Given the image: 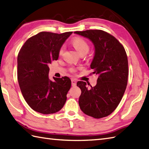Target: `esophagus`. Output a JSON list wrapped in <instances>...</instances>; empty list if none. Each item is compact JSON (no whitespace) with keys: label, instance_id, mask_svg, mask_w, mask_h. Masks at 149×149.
I'll use <instances>...</instances> for the list:
<instances>
[{"label":"esophagus","instance_id":"obj_1","mask_svg":"<svg viewBox=\"0 0 149 149\" xmlns=\"http://www.w3.org/2000/svg\"><path fill=\"white\" fill-rule=\"evenodd\" d=\"M71 84L72 87H74V86L77 85V80L75 79H72L71 80Z\"/></svg>","mask_w":149,"mask_h":149}]
</instances>
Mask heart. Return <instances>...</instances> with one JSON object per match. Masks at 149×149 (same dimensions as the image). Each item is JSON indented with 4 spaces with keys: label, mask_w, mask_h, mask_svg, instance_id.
<instances>
[{
    "label": "heart",
    "mask_w": 149,
    "mask_h": 149,
    "mask_svg": "<svg viewBox=\"0 0 149 149\" xmlns=\"http://www.w3.org/2000/svg\"><path fill=\"white\" fill-rule=\"evenodd\" d=\"M71 44L80 55L87 54L89 51V48H90L87 42L80 38H76L72 39L71 41ZM63 48H61L58 52L59 55H62L63 54ZM71 71H73V69H71Z\"/></svg>",
    "instance_id": "heart-1"
}]
</instances>
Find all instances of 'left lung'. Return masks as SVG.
<instances>
[{
  "label": "left lung",
  "mask_w": 149,
  "mask_h": 149,
  "mask_svg": "<svg viewBox=\"0 0 149 149\" xmlns=\"http://www.w3.org/2000/svg\"><path fill=\"white\" fill-rule=\"evenodd\" d=\"M74 33L93 42L95 54L91 64L94 74H98L97 84L88 88L79 81L81 93L78 103L81 111L95 118L110 115L123 97L128 78V61L123 46L109 33L101 30H87Z\"/></svg>",
  "instance_id": "obj_1"
}]
</instances>
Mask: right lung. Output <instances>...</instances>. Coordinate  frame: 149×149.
<instances>
[{"label": "right lung", "mask_w": 149, "mask_h": 149, "mask_svg": "<svg viewBox=\"0 0 149 149\" xmlns=\"http://www.w3.org/2000/svg\"><path fill=\"white\" fill-rule=\"evenodd\" d=\"M72 32H41L28 39L18 55V81L25 101L42 114L61 110L67 100L71 81L67 77L48 78L49 64L57 60L58 52Z\"/></svg>", "instance_id": "obj_1"}]
</instances>
